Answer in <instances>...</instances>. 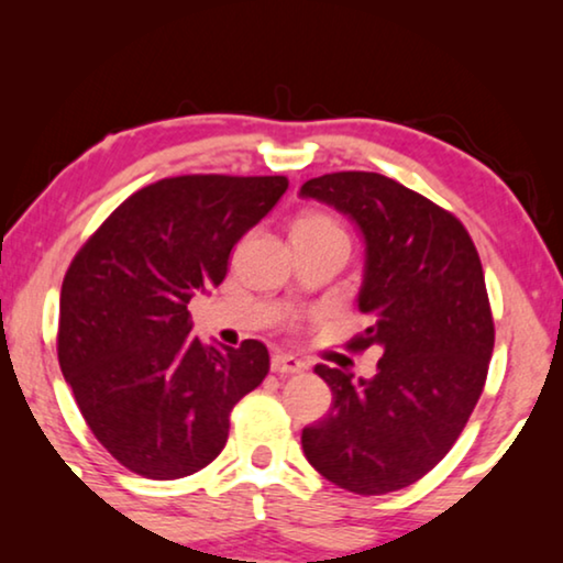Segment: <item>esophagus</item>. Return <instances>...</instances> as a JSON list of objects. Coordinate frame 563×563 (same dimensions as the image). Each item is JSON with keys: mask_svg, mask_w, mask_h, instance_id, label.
<instances>
[{"mask_svg": "<svg viewBox=\"0 0 563 563\" xmlns=\"http://www.w3.org/2000/svg\"><path fill=\"white\" fill-rule=\"evenodd\" d=\"M272 372L279 376H295L299 372H305V364L295 356H287V353H276L272 358Z\"/></svg>", "mask_w": 563, "mask_h": 563, "instance_id": "esophagus-1", "label": "esophagus"}]
</instances>
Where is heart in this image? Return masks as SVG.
<instances>
[{
    "label": "heart",
    "instance_id": "1",
    "mask_svg": "<svg viewBox=\"0 0 563 563\" xmlns=\"http://www.w3.org/2000/svg\"><path fill=\"white\" fill-rule=\"evenodd\" d=\"M320 238H341V241H345L341 222L314 210L297 214L295 222H291V241H320Z\"/></svg>",
    "mask_w": 563,
    "mask_h": 563
}]
</instances>
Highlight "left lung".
<instances>
[{
    "instance_id": "8db88e82",
    "label": "left lung",
    "mask_w": 563,
    "mask_h": 563,
    "mask_svg": "<svg viewBox=\"0 0 563 563\" xmlns=\"http://www.w3.org/2000/svg\"><path fill=\"white\" fill-rule=\"evenodd\" d=\"M299 195L364 233L358 310L372 325L349 349L382 353L372 379L314 366L333 405L302 430L305 456L356 495L410 487L451 451L487 382L495 320L479 253L461 220L389 176L325 174Z\"/></svg>"
}]
</instances>
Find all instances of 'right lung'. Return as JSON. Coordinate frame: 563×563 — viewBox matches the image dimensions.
<instances>
[{"mask_svg":"<svg viewBox=\"0 0 563 563\" xmlns=\"http://www.w3.org/2000/svg\"><path fill=\"white\" fill-rule=\"evenodd\" d=\"M287 176L191 174L128 197L60 287L58 364L99 443L130 472L181 479L225 449L230 412L268 374L261 341L207 345L189 299L225 279L233 245Z\"/></svg>","mask_w":563,"mask_h":563,"instance_id":"right-lung-1","label":"right lung"}]
</instances>
